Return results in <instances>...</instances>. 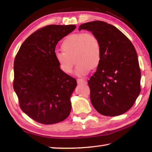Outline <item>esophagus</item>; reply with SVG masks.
I'll list each match as a JSON object with an SVG mask.
<instances>
[{
  "mask_svg": "<svg viewBox=\"0 0 152 152\" xmlns=\"http://www.w3.org/2000/svg\"><path fill=\"white\" fill-rule=\"evenodd\" d=\"M77 83L78 84H87V81L85 79H78L77 80Z\"/></svg>",
  "mask_w": 152,
  "mask_h": 152,
  "instance_id": "34e87169",
  "label": "esophagus"
}]
</instances>
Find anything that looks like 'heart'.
Returning a JSON list of instances; mask_svg holds the SVG:
<instances>
[{
  "label": "heart",
  "mask_w": 152,
  "mask_h": 152,
  "mask_svg": "<svg viewBox=\"0 0 152 152\" xmlns=\"http://www.w3.org/2000/svg\"><path fill=\"white\" fill-rule=\"evenodd\" d=\"M63 51H56L55 58L60 70L70 74L74 61L77 63L76 74L84 76L91 68L99 66L102 58V48L100 40L92 33L80 32L69 35L61 43Z\"/></svg>",
  "instance_id": "obj_1"
}]
</instances>
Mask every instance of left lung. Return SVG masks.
Wrapping results in <instances>:
<instances>
[{
  "instance_id": "obj_1",
  "label": "left lung",
  "mask_w": 152,
  "mask_h": 152,
  "mask_svg": "<svg viewBox=\"0 0 152 152\" xmlns=\"http://www.w3.org/2000/svg\"><path fill=\"white\" fill-rule=\"evenodd\" d=\"M99 38L102 58L88 84L91 101L100 114L122 115L132 107L140 93L141 70L131 41L113 25L95 20L80 25Z\"/></svg>"
}]
</instances>
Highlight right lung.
Instances as JSON below:
<instances>
[{
  "instance_id": "add662e5",
  "label": "right lung",
  "mask_w": 152,
  "mask_h": 152,
  "mask_svg": "<svg viewBox=\"0 0 152 152\" xmlns=\"http://www.w3.org/2000/svg\"><path fill=\"white\" fill-rule=\"evenodd\" d=\"M75 29L74 25L41 28L25 40L15 56L13 88L20 108L42 124L62 121L70 113L76 80L60 70L55 49L59 41Z\"/></svg>"
}]
</instances>
